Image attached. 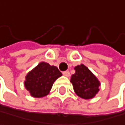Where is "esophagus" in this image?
Wrapping results in <instances>:
<instances>
[{"instance_id":"esophagus-1","label":"esophagus","mask_w":125,"mask_h":125,"mask_svg":"<svg viewBox=\"0 0 125 125\" xmlns=\"http://www.w3.org/2000/svg\"><path fill=\"white\" fill-rule=\"evenodd\" d=\"M63 75L67 76V77H69L70 76V72L68 70H66V71H64L63 72Z\"/></svg>"}]
</instances>
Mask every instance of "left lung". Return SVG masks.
I'll use <instances>...</instances> for the list:
<instances>
[{
  "instance_id": "left-lung-1",
  "label": "left lung",
  "mask_w": 125,
  "mask_h": 125,
  "mask_svg": "<svg viewBox=\"0 0 125 125\" xmlns=\"http://www.w3.org/2000/svg\"><path fill=\"white\" fill-rule=\"evenodd\" d=\"M74 70L75 73L72 75L70 83L75 93L83 99L93 98L99 92V80L84 64L75 67Z\"/></svg>"
}]
</instances>
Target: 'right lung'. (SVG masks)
Here are the masks:
<instances>
[{"mask_svg": "<svg viewBox=\"0 0 125 125\" xmlns=\"http://www.w3.org/2000/svg\"><path fill=\"white\" fill-rule=\"evenodd\" d=\"M61 76L58 67L40 62L26 75L25 87L33 97H45L49 93L54 82Z\"/></svg>", "mask_w": 125, "mask_h": 125, "instance_id": "right-lung-1", "label": "right lung"}]
</instances>
